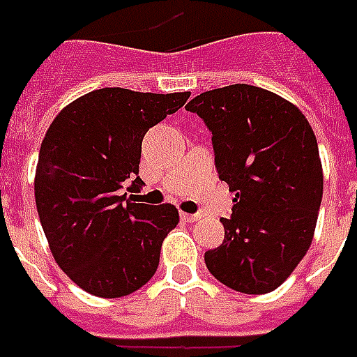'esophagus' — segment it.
Segmentation results:
<instances>
[{
    "instance_id": "34e87169",
    "label": "esophagus",
    "mask_w": 357,
    "mask_h": 357,
    "mask_svg": "<svg viewBox=\"0 0 357 357\" xmlns=\"http://www.w3.org/2000/svg\"><path fill=\"white\" fill-rule=\"evenodd\" d=\"M179 218L183 219V221H187V223H191V221H195V219H199V215H197V213L181 212V213H179Z\"/></svg>"
}]
</instances>
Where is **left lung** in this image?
<instances>
[{"instance_id":"1","label":"left lung","mask_w":357,"mask_h":357,"mask_svg":"<svg viewBox=\"0 0 357 357\" xmlns=\"http://www.w3.org/2000/svg\"><path fill=\"white\" fill-rule=\"evenodd\" d=\"M185 109L212 132L215 170L234 192L223 244L204 253L206 266L234 291H273L305 257L318 221L324 174L312 126L252 84L202 92Z\"/></svg>"}]
</instances>
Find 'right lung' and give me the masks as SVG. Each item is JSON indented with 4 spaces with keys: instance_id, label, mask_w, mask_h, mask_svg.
Returning a JSON list of instances; mask_svg holds the SVG:
<instances>
[{
    "instance_id": "1",
    "label": "right lung",
    "mask_w": 357,
    "mask_h": 357,
    "mask_svg": "<svg viewBox=\"0 0 357 357\" xmlns=\"http://www.w3.org/2000/svg\"><path fill=\"white\" fill-rule=\"evenodd\" d=\"M189 96L100 89L64 107L45 134L36 170L39 221L58 266L86 293L125 297L157 271L178 210L139 204L121 189L144 183L145 132Z\"/></svg>"
}]
</instances>
